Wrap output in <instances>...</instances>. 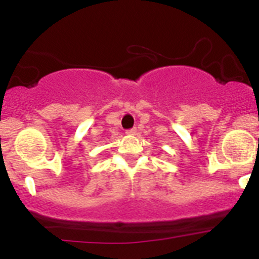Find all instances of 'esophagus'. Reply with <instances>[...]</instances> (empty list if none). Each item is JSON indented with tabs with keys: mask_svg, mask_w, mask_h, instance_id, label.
<instances>
[{
	"mask_svg": "<svg viewBox=\"0 0 259 259\" xmlns=\"http://www.w3.org/2000/svg\"><path fill=\"white\" fill-rule=\"evenodd\" d=\"M136 132H137V130H136V128H131V130H127V131H126V133H127V135H130V136L135 135Z\"/></svg>",
	"mask_w": 259,
	"mask_h": 259,
	"instance_id": "34e87169",
	"label": "esophagus"
}]
</instances>
